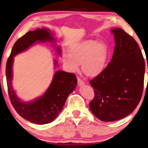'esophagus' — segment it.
I'll return each mask as SVG.
<instances>
[{
    "label": "esophagus",
    "instance_id": "obj_1",
    "mask_svg": "<svg viewBox=\"0 0 148 148\" xmlns=\"http://www.w3.org/2000/svg\"><path fill=\"white\" fill-rule=\"evenodd\" d=\"M84 84H85V82L83 81L82 79H81L79 77L77 78V84H78V86H83Z\"/></svg>",
    "mask_w": 148,
    "mask_h": 148
}]
</instances>
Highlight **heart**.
I'll return each instance as SVG.
<instances>
[{"label":"heart","instance_id":"heart-1","mask_svg":"<svg viewBox=\"0 0 148 148\" xmlns=\"http://www.w3.org/2000/svg\"><path fill=\"white\" fill-rule=\"evenodd\" d=\"M70 54L63 55V62L71 71L79 69L82 65L86 75L95 77L104 71L109 56L108 45L104 42L87 39L73 44L69 49Z\"/></svg>","mask_w":148,"mask_h":148}]
</instances>
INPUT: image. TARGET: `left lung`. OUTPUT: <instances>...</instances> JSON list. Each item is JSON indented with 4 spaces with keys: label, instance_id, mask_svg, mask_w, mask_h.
Instances as JSON below:
<instances>
[{
    "label": "left lung",
    "instance_id": "1",
    "mask_svg": "<svg viewBox=\"0 0 148 148\" xmlns=\"http://www.w3.org/2000/svg\"><path fill=\"white\" fill-rule=\"evenodd\" d=\"M116 46L110 62L90 80L92 114L102 121L121 119L134 111L143 90L145 62L138 43L120 28L111 30Z\"/></svg>",
    "mask_w": 148,
    "mask_h": 148
}]
</instances>
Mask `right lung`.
<instances>
[{
  "label": "right lung",
  "mask_w": 148,
  "mask_h": 148,
  "mask_svg": "<svg viewBox=\"0 0 148 148\" xmlns=\"http://www.w3.org/2000/svg\"><path fill=\"white\" fill-rule=\"evenodd\" d=\"M55 42L56 40L50 30L43 28L30 31L16 42L7 62L6 78L9 97L16 112L27 121L37 124H46L52 122L61 112L68 96L75 88L77 80L74 73L58 71L55 73L48 89L40 97L30 102H23L18 97L12 84L14 57L36 42ZM56 50L60 54L59 47H56ZM54 63L56 66L58 64L56 60Z\"/></svg>",
  "instance_id": "add662e5"
}]
</instances>
